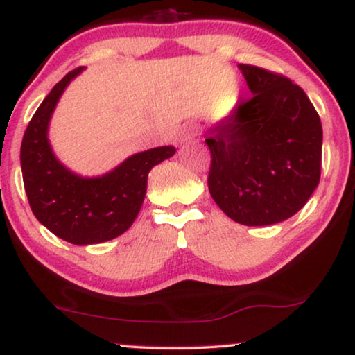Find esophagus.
<instances>
[{"label": "esophagus", "instance_id": "34e87169", "mask_svg": "<svg viewBox=\"0 0 355 355\" xmlns=\"http://www.w3.org/2000/svg\"><path fill=\"white\" fill-rule=\"evenodd\" d=\"M197 135V129L193 128V125H189V128L186 129V132H184V137H186V140L187 139H193Z\"/></svg>", "mask_w": 355, "mask_h": 355}]
</instances>
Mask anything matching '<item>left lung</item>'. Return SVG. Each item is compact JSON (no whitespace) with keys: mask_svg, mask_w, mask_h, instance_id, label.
<instances>
[{"mask_svg":"<svg viewBox=\"0 0 355 355\" xmlns=\"http://www.w3.org/2000/svg\"><path fill=\"white\" fill-rule=\"evenodd\" d=\"M250 96L208 129V191L231 220L266 226L302 208L322 174V123L297 84L239 64Z\"/></svg>","mask_w":355,"mask_h":355,"instance_id":"8db88e82","label":"left lung"}]
</instances>
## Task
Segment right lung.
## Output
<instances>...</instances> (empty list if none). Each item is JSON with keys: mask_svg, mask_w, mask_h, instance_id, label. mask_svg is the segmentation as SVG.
<instances>
[{"mask_svg": "<svg viewBox=\"0 0 355 355\" xmlns=\"http://www.w3.org/2000/svg\"><path fill=\"white\" fill-rule=\"evenodd\" d=\"M82 71L67 72L32 116L21 145L24 187L33 215L62 241L98 244L125 232L137 218L155 164L173 157L174 147H157L125 159L101 178L76 176L58 162L46 137L48 123L66 85Z\"/></svg>", "mask_w": 355, "mask_h": 355, "instance_id": "right-lung-1", "label": "right lung"}]
</instances>
